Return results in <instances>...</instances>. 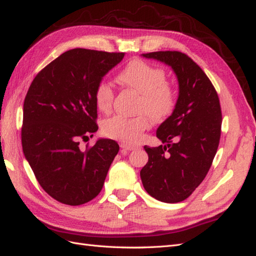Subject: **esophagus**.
Here are the masks:
<instances>
[{"instance_id": "obj_1", "label": "esophagus", "mask_w": 256, "mask_h": 256, "mask_svg": "<svg viewBox=\"0 0 256 256\" xmlns=\"http://www.w3.org/2000/svg\"><path fill=\"white\" fill-rule=\"evenodd\" d=\"M120 146H121V148H122L123 150H128V152L138 150V146H136V145H128V144H126V142H121Z\"/></svg>"}]
</instances>
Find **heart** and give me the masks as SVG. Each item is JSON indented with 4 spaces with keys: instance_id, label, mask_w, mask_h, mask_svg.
Here are the masks:
<instances>
[{
    "instance_id": "heart-1",
    "label": "heart",
    "mask_w": 256,
    "mask_h": 256,
    "mask_svg": "<svg viewBox=\"0 0 256 256\" xmlns=\"http://www.w3.org/2000/svg\"><path fill=\"white\" fill-rule=\"evenodd\" d=\"M118 80L140 94L138 104V112L140 114L135 118L114 116L106 118L101 130L106 138L133 144L140 138L145 130L150 128L152 120L164 121L174 112L176 94L166 82V72L162 68L140 58L130 60L118 73ZM94 100L100 112L108 114L114 101V89L109 82H99L94 89Z\"/></svg>"
}]
</instances>
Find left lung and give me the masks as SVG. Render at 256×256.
Masks as SVG:
<instances>
[{
  "instance_id": "left-lung-1",
  "label": "left lung",
  "mask_w": 256,
  "mask_h": 256,
  "mask_svg": "<svg viewBox=\"0 0 256 256\" xmlns=\"http://www.w3.org/2000/svg\"><path fill=\"white\" fill-rule=\"evenodd\" d=\"M142 56L172 68L179 96L174 112L157 128L164 145L144 146L148 162L140 179L154 198L178 203L193 193L210 168L220 140V104L208 77L184 53L158 51Z\"/></svg>"
}]
</instances>
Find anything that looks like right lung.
<instances>
[{
	"instance_id": "1",
	"label": "right lung",
	"mask_w": 256,
	"mask_h": 256,
	"mask_svg": "<svg viewBox=\"0 0 256 256\" xmlns=\"http://www.w3.org/2000/svg\"><path fill=\"white\" fill-rule=\"evenodd\" d=\"M126 53L73 49L40 70L22 108V144L39 184L60 203L85 204L100 193L120 150L99 138L80 150V140L97 132L94 92Z\"/></svg>"
}]
</instances>
